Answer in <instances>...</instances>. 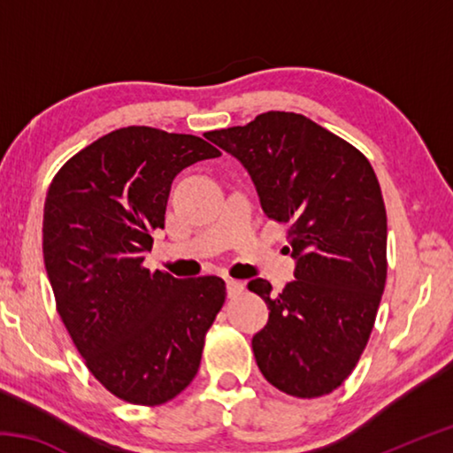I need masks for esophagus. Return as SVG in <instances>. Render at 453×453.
I'll use <instances>...</instances> for the list:
<instances>
[{"label":"esophagus","mask_w":453,"mask_h":453,"mask_svg":"<svg viewBox=\"0 0 453 453\" xmlns=\"http://www.w3.org/2000/svg\"><path fill=\"white\" fill-rule=\"evenodd\" d=\"M227 283V296L234 297V296H240L243 291V283L240 280H234V278H227L226 280Z\"/></svg>","instance_id":"esophagus-1"}]
</instances>
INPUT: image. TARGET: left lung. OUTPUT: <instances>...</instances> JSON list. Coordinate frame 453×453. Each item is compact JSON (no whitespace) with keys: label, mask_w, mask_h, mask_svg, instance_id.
<instances>
[{"label":"left lung","mask_w":453,"mask_h":453,"mask_svg":"<svg viewBox=\"0 0 453 453\" xmlns=\"http://www.w3.org/2000/svg\"><path fill=\"white\" fill-rule=\"evenodd\" d=\"M248 170L267 218L289 224L296 280L281 294L248 283L270 319L251 340L264 378L296 397L334 392L354 372L373 329L388 275V218L362 151L316 121L267 111L210 132Z\"/></svg>","instance_id":"left-lung-1"}]
</instances>
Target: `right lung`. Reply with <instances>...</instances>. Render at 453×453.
<instances>
[{
	"instance_id": "1",
	"label": "right lung",
	"mask_w": 453,
	"mask_h": 453,
	"mask_svg": "<svg viewBox=\"0 0 453 453\" xmlns=\"http://www.w3.org/2000/svg\"><path fill=\"white\" fill-rule=\"evenodd\" d=\"M219 156L202 137L129 126L75 153L48 189L43 262L58 313L88 370L124 402L159 405L183 392L226 302L218 275L143 267L175 175Z\"/></svg>"
}]
</instances>
